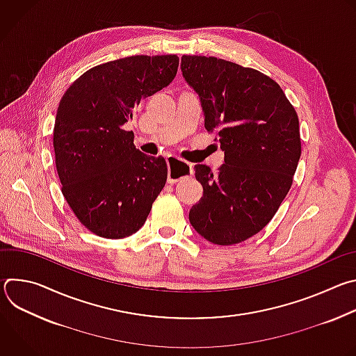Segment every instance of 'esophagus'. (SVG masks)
I'll return each mask as SVG.
<instances>
[{
	"mask_svg": "<svg viewBox=\"0 0 356 356\" xmlns=\"http://www.w3.org/2000/svg\"><path fill=\"white\" fill-rule=\"evenodd\" d=\"M168 165H169L168 181L170 184H175L179 180L193 175V165H190L188 162H184L176 156H168Z\"/></svg>",
	"mask_w": 356,
	"mask_h": 356,
	"instance_id": "obj_1",
	"label": "esophagus"
}]
</instances>
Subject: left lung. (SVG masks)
Masks as SVG:
<instances>
[{"label": "left lung", "mask_w": 356, "mask_h": 356, "mask_svg": "<svg viewBox=\"0 0 356 356\" xmlns=\"http://www.w3.org/2000/svg\"><path fill=\"white\" fill-rule=\"evenodd\" d=\"M181 72L225 162L217 173L194 168L202 197L190 224L216 245L239 243L270 222L293 184L301 155L297 113L280 86L252 67L183 55Z\"/></svg>", "instance_id": "8db88e82"}]
</instances>
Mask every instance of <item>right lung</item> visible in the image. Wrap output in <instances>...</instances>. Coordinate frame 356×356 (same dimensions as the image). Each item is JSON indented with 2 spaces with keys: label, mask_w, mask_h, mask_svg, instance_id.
<instances>
[{
  "label": "right lung",
  "mask_w": 356,
  "mask_h": 356,
  "mask_svg": "<svg viewBox=\"0 0 356 356\" xmlns=\"http://www.w3.org/2000/svg\"><path fill=\"white\" fill-rule=\"evenodd\" d=\"M177 55L129 56L91 67L63 94L54 128L62 193L92 234L136 232L168 179L165 158L143 155L127 122L140 99L175 79Z\"/></svg>",
  "instance_id": "right-lung-1"
}]
</instances>
